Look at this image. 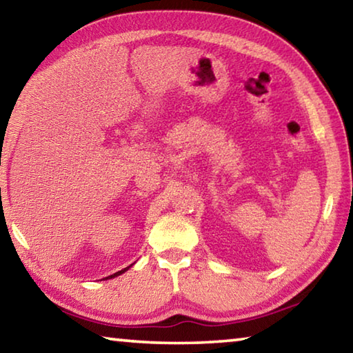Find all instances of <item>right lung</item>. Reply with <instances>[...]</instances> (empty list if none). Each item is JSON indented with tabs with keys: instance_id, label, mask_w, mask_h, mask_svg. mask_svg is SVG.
<instances>
[{
	"instance_id": "1",
	"label": "right lung",
	"mask_w": 353,
	"mask_h": 353,
	"mask_svg": "<svg viewBox=\"0 0 353 353\" xmlns=\"http://www.w3.org/2000/svg\"><path fill=\"white\" fill-rule=\"evenodd\" d=\"M132 266V265H130ZM130 266H128V268H124V270H121V271H118V272H115V274H112V276H109V277H105V279H113V277H117V276H119V274H123V272H126Z\"/></svg>"
}]
</instances>
